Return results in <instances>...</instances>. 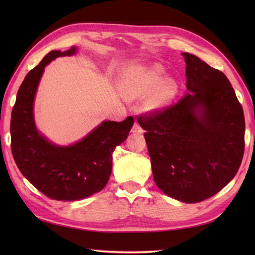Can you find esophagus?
Returning a JSON list of instances; mask_svg holds the SVG:
<instances>
[{"mask_svg":"<svg viewBox=\"0 0 255 255\" xmlns=\"http://www.w3.org/2000/svg\"><path fill=\"white\" fill-rule=\"evenodd\" d=\"M131 131L134 132V133H142L143 132V129L141 128V126H140L138 123H134L133 126H132Z\"/></svg>","mask_w":255,"mask_h":255,"instance_id":"1","label":"esophagus"}]
</instances>
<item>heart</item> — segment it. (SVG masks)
<instances>
[{
	"label": "heart",
	"mask_w": 255,
	"mask_h": 255,
	"mask_svg": "<svg viewBox=\"0 0 255 255\" xmlns=\"http://www.w3.org/2000/svg\"><path fill=\"white\" fill-rule=\"evenodd\" d=\"M154 90V94L149 101L150 108L165 106L176 93L175 83L170 79L162 81L158 67L133 70L123 82V93L128 99L147 96Z\"/></svg>",
	"instance_id": "b5f03b06"
}]
</instances>
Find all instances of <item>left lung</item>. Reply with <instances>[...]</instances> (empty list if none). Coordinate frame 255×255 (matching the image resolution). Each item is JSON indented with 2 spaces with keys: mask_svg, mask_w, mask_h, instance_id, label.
Wrapping results in <instances>:
<instances>
[{
  "mask_svg": "<svg viewBox=\"0 0 255 255\" xmlns=\"http://www.w3.org/2000/svg\"><path fill=\"white\" fill-rule=\"evenodd\" d=\"M182 55L187 93L137 121L145 130L156 186L167 196L194 204L214 196L237 174L246 122L228 78L196 56Z\"/></svg>",
  "mask_w": 255,
  "mask_h": 255,
  "instance_id": "left-lung-1",
  "label": "left lung"
}]
</instances>
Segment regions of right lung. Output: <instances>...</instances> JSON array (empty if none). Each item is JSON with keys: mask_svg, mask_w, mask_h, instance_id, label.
<instances>
[{"mask_svg": "<svg viewBox=\"0 0 255 255\" xmlns=\"http://www.w3.org/2000/svg\"><path fill=\"white\" fill-rule=\"evenodd\" d=\"M75 52V47L63 52L52 50L27 73L10 118V148L21 174L47 197L64 202L86 198L105 187L114 150L126 140L133 125L131 116L121 123L103 122L69 147L53 144L38 132L32 105L44 69L53 59Z\"/></svg>", "mask_w": 255, "mask_h": 255, "instance_id": "add662e5", "label": "right lung"}]
</instances>
